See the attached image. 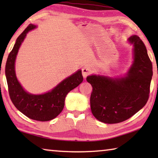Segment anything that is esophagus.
<instances>
[{
	"mask_svg": "<svg viewBox=\"0 0 158 158\" xmlns=\"http://www.w3.org/2000/svg\"><path fill=\"white\" fill-rule=\"evenodd\" d=\"M91 72V69L90 68L87 66H85L82 68V75L84 77V78H86L88 75H89V74Z\"/></svg>",
	"mask_w": 158,
	"mask_h": 158,
	"instance_id": "esophagus-1",
	"label": "esophagus"
}]
</instances>
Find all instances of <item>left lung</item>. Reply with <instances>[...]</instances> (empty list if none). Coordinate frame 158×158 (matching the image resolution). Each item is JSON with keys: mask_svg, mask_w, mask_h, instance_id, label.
I'll use <instances>...</instances> for the list:
<instances>
[{"mask_svg": "<svg viewBox=\"0 0 158 158\" xmlns=\"http://www.w3.org/2000/svg\"><path fill=\"white\" fill-rule=\"evenodd\" d=\"M128 42L133 45V63L125 75L111 78L102 75L88 76L91 84L90 109L98 121L114 124L126 121L147 102L153 76L152 63L146 46L137 35Z\"/></svg>", "mask_w": 158, "mask_h": 158, "instance_id": "1", "label": "left lung"}]
</instances>
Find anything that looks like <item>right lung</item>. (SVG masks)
<instances>
[{"mask_svg": "<svg viewBox=\"0 0 158 158\" xmlns=\"http://www.w3.org/2000/svg\"><path fill=\"white\" fill-rule=\"evenodd\" d=\"M37 26L30 24L17 37L10 53L5 65V76L10 99L19 111L29 118L38 121H48L55 118L63 111L68 93L83 81L81 70L63 80L50 91L40 95L29 93L23 89L16 76L15 60L20 46L29 31Z\"/></svg>", "mask_w": 158, "mask_h": 158, "instance_id": "1", "label": "right lung"}]
</instances>
